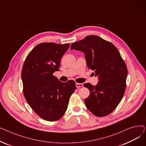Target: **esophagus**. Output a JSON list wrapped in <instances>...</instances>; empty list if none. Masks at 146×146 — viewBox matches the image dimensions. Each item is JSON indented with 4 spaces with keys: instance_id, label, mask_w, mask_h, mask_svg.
<instances>
[{
    "instance_id": "34e87169",
    "label": "esophagus",
    "mask_w": 146,
    "mask_h": 146,
    "mask_svg": "<svg viewBox=\"0 0 146 146\" xmlns=\"http://www.w3.org/2000/svg\"><path fill=\"white\" fill-rule=\"evenodd\" d=\"M83 84L82 83H76V86L77 88H80L83 87Z\"/></svg>"
}]
</instances>
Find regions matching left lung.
Here are the masks:
<instances>
[{"label":"left lung","instance_id":"left-lung-1","mask_svg":"<svg viewBox=\"0 0 146 146\" xmlns=\"http://www.w3.org/2000/svg\"><path fill=\"white\" fill-rule=\"evenodd\" d=\"M70 49L85 55L87 66L98 76V84L85 83L90 95L85 99L87 108L97 117H104L117 108L126 88L127 68L113 44L96 35H88L71 45Z\"/></svg>","mask_w":146,"mask_h":146}]
</instances>
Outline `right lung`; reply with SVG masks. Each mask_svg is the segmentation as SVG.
<instances>
[{"mask_svg": "<svg viewBox=\"0 0 146 146\" xmlns=\"http://www.w3.org/2000/svg\"><path fill=\"white\" fill-rule=\"evenodd\" d=\"M70 44L42 42L35 47L23 65V92L33 111L43 119L55 121L66 112L69 99L76 89L75 82L63 83L53 76Z\"/></svg>", "mask_w": 146, "mask_h": 146, "instance_id": "1", "label": "right lung"}]
</instances>
